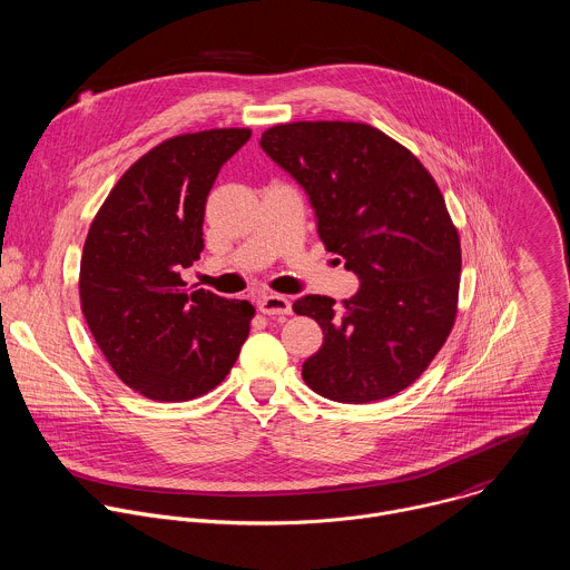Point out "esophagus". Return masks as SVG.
Listing matches in <instances>:
<instances>
[{
	"label": "esophagus",
	"instance_id": "1",
	"mask_svg": "<svg viewBox=\"0 0 570 570\" xmlns=\"http://www.w3.org/2000/svg\"><path fill=\"white\" fill-rule=\"evenodd\" d=\"M257 306L264 315H291V299L284 295H277V293L262 295Z\"/></svg>",
	"mask_w": 570,
	"mask_h": 570
}]
</instances>
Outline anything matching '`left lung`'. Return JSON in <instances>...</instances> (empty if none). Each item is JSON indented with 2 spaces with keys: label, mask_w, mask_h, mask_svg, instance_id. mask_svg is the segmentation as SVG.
Instances as JSON below:
<instances>
[{
  "label": "left lung",
  "mask_w": 570,
  "mask_h": 570,
  "mask_svg": "<svg viewBox=\"0 0 570 570\" xmlns=\"http://www.w3.org/2000/svg\"><path fill=\"white\" fill-rule=\"evenodd\" d=\"M262 148L306 191L324 248L345 259L354 297L304 295L322 347L302 379L324 399L370 403L415 383L446 343L460 288V236L422 161L356 121L268 128Z\"/></svg>",
  "instance_id": "left-lung-1"
}]
</instances>
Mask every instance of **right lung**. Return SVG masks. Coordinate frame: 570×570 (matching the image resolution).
Here are the masks:
<instances>
[{
    "mask_svg": "<svg viewBox=\"0 0 570 570\" xmlns=\"http://www.w3.org/2000/svg\"><path fill=\"white\" fill-rule=\"evenodd\" d=\"M248 128H214L157 144L119 178L80 257V308L115 374L153 401L214 390L250 334L255 306L180 277L205 248L209 189Z\"/></svg>",
    "mask_w": 570,
    "mask_h": 570,
    "instance_id": "obj_1",
    "label": "right lung"
}]
</instances>
